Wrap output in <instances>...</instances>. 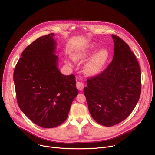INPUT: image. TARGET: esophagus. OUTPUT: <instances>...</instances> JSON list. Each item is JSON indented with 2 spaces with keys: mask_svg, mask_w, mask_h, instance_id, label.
I'll return each mask as SVG.
<instances>
[{
  "mask_svg": "<svg viewBox=\"0 0 155 155\" xmlns=\"http://www.w3.org/2000/svg\"><path fill=\"white\" fill-rule=\"evenodd\" d=\"M76 86H77V88L78 89L79 91H82L83 89H84V87H85L84 83H83L82 82H81V81H79V82H77Z\"/></svg>",
  "mask_w": 155,
  "mask_h": 155,
  "instance_id": "obj_1",
  "label": "esophagus"
}]
</instances>
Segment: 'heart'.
<instances>
[{"label":"heart","instance_id":"1","mask_svg":"<svg viewBox=\"0 0 155 155\" xmlns=\"http://www.w3.org/2000/svg\"><path fill=\"white\" fill-rule=\"evenodd\" d=\"M97 46L92 44L80 51L75 57L76 60H85L89 58L97 50ZM109 57L106 49H101L97 51L85 65V70L88 75L95 76L99 74Z\"/></svg>","mask_w":155,"mask_h":155}]
</instances>
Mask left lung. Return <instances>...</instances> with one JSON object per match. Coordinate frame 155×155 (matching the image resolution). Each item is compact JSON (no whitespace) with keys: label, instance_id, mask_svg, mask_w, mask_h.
Masks as SVG:
<instances>
[{"label":"left lung","instance_id":"left-lung-1","mask_svg":"<svg viewBox=\"0 0 155 155\" xmlns=\"http://www.w3.org/2000/svg\"><path fill=\"white\" fill-rule=\"evenodd\" d=\"M114 50L112 62L101 73L87 78L84 89L88 110L101 125L112 126L125 120L141 95V69L127 44L112 35Z\"/></svg>","mask_w":155,"mask_h":155}]
</instances>
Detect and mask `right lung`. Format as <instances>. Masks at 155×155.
Returning <instances> with one entry per match:
<instances>
[{
    "label": "right lung",
    "mask_w": 155,
    "mask_h": 155,
    "mask_svg": "<svg viewBox=\"0 0 155 155\" xmlns=\"http://www.w3.org/2000/svg\"><path fill=\"white\" fill-rule=\"evenodd\" d=\"M53 33L34 41L21 54L14 71L19 108L31 121L44 128L61 124L78 94L74 75L58 68Z\"/></svg>",
    "instance_id": "obj_1"
}]
</instances>
